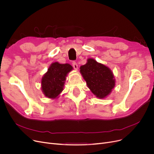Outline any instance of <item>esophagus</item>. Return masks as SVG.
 <instances>
[{
    "label": "esophagus",
    "instance_id": "obj_1",
    "mask_svg": "<svg viewBox=\"0 0 154 154\" xmlns=\"http://www.w3.org/2000/svg\"><path fill=\"white\" fill-rule=\"evenodd\" d=\"M72 66H73V67H74V69H75V70L78 69V65L75 62H72Z\"/></svg>",
    "mask_w": 154,
    "mask_h": 154
}]
</instances>
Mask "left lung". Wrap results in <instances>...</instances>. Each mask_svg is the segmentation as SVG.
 Segmentation results:
<instances>
[{"label":"left lung","mask_w":154,"mask_h":154,"mask_svg":"<svg viewBox=\"0 0 154 154\" xmlns=\"http://www.w3.org/2000/svg\"><path fill=\"white\" fill-rule=\"evenodd\" d=\"M80 69L88 87L97 97H107L116 85V79L112 70L94 59H88L87 63L80 66Z\"/></svg>","instance_id":"8db88e82"}]
</instances>
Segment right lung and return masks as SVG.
<instances>
[{
  "label": "right lung",
  "mask_w": 154,
  "mask_h": 154,
  "mask_svg": "<svg viewBox=\"0 0 154 154\" xmlns=\"http://www.w3.org/2000/svg\"><path fill=\"white\" fill-rule=\"evenodd\" d=\"M73 69L69 63H52L41 80V88L44 95L47 98H58L63 89L66 79Z\"/></svg>",
  "instance_id": "1"
}]
</instances>
